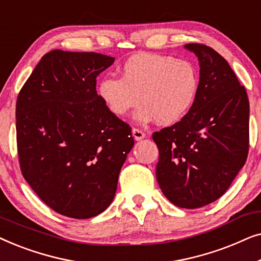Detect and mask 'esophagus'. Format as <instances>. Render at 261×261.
Listing matches in <instances>:
<instances>
[{
  "label": "esophagus",
  "instance_id": "esophagus-1",
  "mask_svg": "<svg viewBox=\"0 0 261 261\" xmlns=\"http://www.w3.org/2000/svg\"><path fill=\"white\" fill-rule=\"evenodd\" d=\"M132 134H133V138L135 139L137 141H140L142 139L145 138V133L140 129H138V128H133V130H132Z\"/></svg>",
  "mask_w": 261,
  "mask_h": 261
}]
</instances>
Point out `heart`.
<instances>
[{
	"label": "heart",
	"mask_w": 261,
	"mask_h": 261,
	"mask_svg": "<svg viewBox=\"0 0 261 261\" xmlns=\"http://www.w3.org/2000/svg\"><path fill=\"white\" fill-rule=\"evenodd\" d=\"M199 76L190 62L171 56L139 53L127 59L121 78L103 77L97 95L115 116H126L144 103L134 114L138 123L156 122L172 126L184 119L196 101Z\"/></svg>",
	"instance_id": "heart-1"
}]
</instances>
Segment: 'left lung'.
I'll list each match as a JSON object with an SVG mask.
<instances>
[{"label":"left lung","instance_id":"obj_1","mask_svg":"<svg viewBox=\"0 0 261 261\" xmlns=\"http://www.w3.org/2000/svg\"><path fill=\"white\" fill-rule=\"evenodd\" d=\"M197 56L199 88L187 116L153 133L156 180L179 208L220 198L245 165L249 146V102L227 60L202 44L184 46Z\"/></svg>","mask_w":261,"mask_h":261}]
</instances>
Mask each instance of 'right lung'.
<instances>
[{
	"label": "right lung",
	"mask_w": 261,
	"mask_h": 261,
	"mask_svg": "<svg viewBox=\"0 0 261 261\" xmlns=\"http://www.w3.org/2000/svg\"><path fill=\"white\" fill-rule=\"evenodd\" d=\"M114 60L101 53L53 49L17 96L21 172L60 215L90 219L105 212L134 146L132 128L96 91V78Z\"/></svg>",
	"instance_id": "obj_1"
}]
</instances>
